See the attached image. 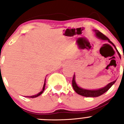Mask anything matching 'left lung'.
<instances>
[{"mask_svg": "<svg viewBox=\"0 0 124 124\" xmlns=\"http://www.w3.org/2000/svg\"><path fill=\"white\" fill-rule=\"evenodd\" d=\"M94 31L95 32L96 35H97V37H98V38L101 39H103V40H108V42H109L110 43L112 44L114 46L115 48V49L116 50V51H117V53H118L119 56V57L121 56H120L119 53L117 50L116 49V47L115 46V45L113 44V42H112L110 41L109 39L107 38L106 36H105L104 35L102 34V33L100 32V31H96V30ZM115 82L116 80L113 81V82L108 83V84L106 86H105L104 87L100 89L87 90V89H85L81 88V87H78V86H77V85L76 84V82H75V75H74L73 78H72V87H73L74 91L76 92V93L80 95L83 96V97H99V96H100L101 95L103 94V93H104L106 92H107V91H108L111 87H112V86L115 83Z\"/></svg>", "mask_w": 124, "mask_h": 124, "instance_id": "1", "label": "left lung"}]
</instances>
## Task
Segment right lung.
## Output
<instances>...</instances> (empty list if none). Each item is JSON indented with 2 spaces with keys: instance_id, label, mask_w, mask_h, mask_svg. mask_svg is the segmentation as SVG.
Instances as JSON below:
<instances>
[{
  "instance_id": "1",
  "label": "right lung",
  "mask_w": 124,
  "mask_h": 124,
  "mask_svg": "<svg viewBox=\"0 0 124 124\" xmlns=\"http://www.w3.org/2000/svg\"><path fill=\"white\" fill-rule=\"evenodd\" d=\"M45 85H46V80H45V83H44V86H43V88H42V90L41 91V92H39V93H38V94H37V95H35L31 96V97H30V98H35V97H38V96H39L40 95L42 94V92H43L44 91V89H45Z\"/></svg>"
}]
</instances>
